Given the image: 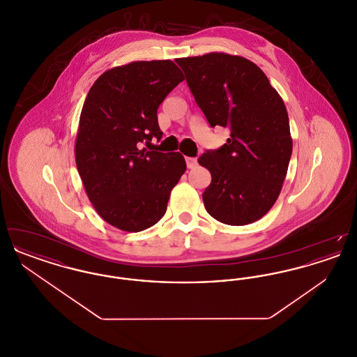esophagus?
Here are the masks:
<instances>
[{"label":"esophagus","mask_w":357,"mask_h":357,"mask_svg":"<svg viewBox=\"0 0 357 357\" xmlns=\"http://www.w3.org/2000/svg\"><path fill=\"white\" fill-rule=\"evenodd\" d=\"M186 165L187 169H194V167H197V166H198V160H197L195 158H190V156H187Z\"/></svg>","instance_id":"esophagus-1"}]
</instances>
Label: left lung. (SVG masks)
I'll return each mask as SVG.
<instances>
[{"label":"left lung","instance_id":"1","mask_svg":"<svg viewBox=\"0 0 357 357\" xmlns=\"http://www.w3.org/2000/svg\"><path fill=\"white\" fill-rule=\"evenodd\" d=\"M176 63L210 126L230 130L221 149L198 159L211 174L207 213L231 226L261 220L281 192L293 149L282 98L242 56L210 52Z\"/></svg>","mask_w":357,"mask_h":357}]
</instances>
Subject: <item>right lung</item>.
Masks as SVG:
<instances>
[{
  "instance_id": "right-lung-1",
  "label": "right lung",
  "mask_w": 357,
  "mask_h": 357,
  "mask_svg": "<svg viewBox=\"0 0 357 357\" xmlns=\"http://www.w3.org/2000/svg\"><path fill=\"white\" fill-rule=\"evenodd\" d=\"M183 80L171 60L132 61L105 70L85 98L76 167L98 214L119 230L137 233L159 221L186 171L182 153L139 149L163 135L158 108Z\"/></svg>"
}]
</instances>
